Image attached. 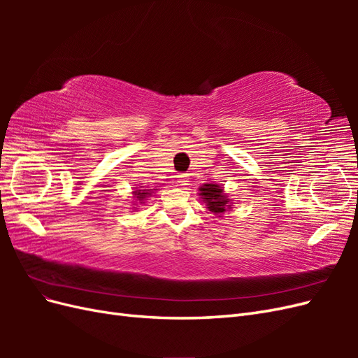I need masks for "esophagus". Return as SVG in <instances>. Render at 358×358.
Masks as SVG:
<instances>
[{"label": "esophagus", "mask_w": 358, "mask_h": 358, "mask_svg": "<svg viewBox=\"0 0 358 358\" xmlns=\"http://www.w3.org/2000/svg\"><path fill=\"white\" fill-rule=\"evenodd\" d=\"M188 182H189V178H188V175H185V173H182V175L178 176L179 185H188Z\"/></svg>", "instance_id": "esophagus-1"}]
</instances>
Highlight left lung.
<instances>
[{
	"label": "left lung",
	"instance_id": "8db88e82",
	"mask_svg": "<svg viewBox=\"0 0 358 358\" xmlns=\"http://www.w3.org/2000/svg\"><path fill=\"white\" fill-rule=\"evenodd\" d=\"M201 200L208 206V209L215 215H222L225 210L231 209L229 196L224 192V188L218 183H204L199 189Z\"/></svg>",
	"mask_w": 358,
	"mask_h": 358
}]
</instances>
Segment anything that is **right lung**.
Masks as SVG:
<instances>
[{
    "mask_svg": "<svg viewBox=\"0 0 358 358\" xmlns=\"http://www.w3.org/2000/svg\"><path fill=\"white\" fill-rule=\"evenodd\" d=\"M154 189H157V188H154ZM154 189H146V188H143V189H136V191H133V196H134L136 200H138L140 204H142V203L146 200V197H149L150 194L154 192Z\"/></svg>",
    "mask_w": 358,
    "mask_h": 358,
    "instance_id": "right-lung-1",
    "label": "right lung"
}]
</instances>
